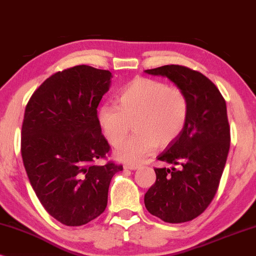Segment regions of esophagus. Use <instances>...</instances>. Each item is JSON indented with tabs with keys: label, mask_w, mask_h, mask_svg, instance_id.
I'll list each match as a JSON object with an SVG mask.
<instances>
[{
	"label": "esophagus",
	"mask_w": 256,
	"mask_h": 256,
	"mask_svg": "<svg viewBox=\"0 0 256 256\" xmlns=\"http://www.w3.org/2000/svg\"><path fill=\"white\" fill-rule=\"evenodd\" d=\"M124 168L125 170H137V168H139V165H137V164H125Z\"/></svg>",
	"instance_id": "obj_1"
}]
</instances>
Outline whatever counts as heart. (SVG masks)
Listing matches in <instances>:
<instances>
[{
    "mask_svg": "<svg viewBox=\"0 0 256 256\" xmlns=\"http://www.w3.org/2000/svg\"><path fill=\"white\" fill-rule=\"evenodd\" d=\"M188 98L179 88L151 78H136L118 96V106L105 105L98 111L105 138L117 146L135 122L134 138L119 146L114 156L125 162H139L154 148H164L182 134L188 118Z\"/></svg>",
    "mask_w": 256,
    "mask_h": 256,
    "instance_id": "obj_1",
    "label": "heart"
}]
</instances>
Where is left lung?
I'll use <instances>...</instances> for the list:
<instances>
[{"instance_id": "obj_1", "label": "left lung", "mask_w": 256, "mask_h": 256, "mask_svg": "<svg viewBox=\"0 0 256 256\" xmlns=\"http://www.w3.org/2000/svg\"><path fill=\"white\" fill-rule=\"evenodd\" d=\"M168 77L188 98V118L178 138L158 156L172 168H154L146 210L165 222L182 224L205 210L216 196L230 151L226 102L206 76L182 66L145 70Z\"/></svg>"}]
</instances>
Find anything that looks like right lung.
<instances>
[{
	"instance_id": "1",
	"label": "right lung",
	"mask_w": 256,
	"mask_h": 256,
	"mask_svg": "<svg viewBox=\"0 0 256 256\" xmlns=\"http://www.w3.org/2000/svg\"><path fill=\"white\" fill-rule=\"evenodd\" d=\"M112 74L77 66L48 78L26 104L21 153L29 182L51 216L66 226L96 219L108 205L111 179L122 165L94 164L110 145L97 117Z\"/></svg>"
}]
</instances>
